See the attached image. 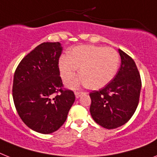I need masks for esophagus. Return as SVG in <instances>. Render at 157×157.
I'll return each mask as SVG.
<instances>
[{
    "mask_svg": "<svg viewBox=\"0 0 157 157\" xmlns=\"http://www.w3.org/2000/svg\"><path fill=\"white\" fill-rule=\"evenodd\" d=\"M84 93L83 92H81V91H75V97H76V99H78L80 96H81L82 94H83Z\"/></svg>",
    "mask_w": 157,
    "mask_h": 157,
    "instance_id": "obj_1",
    "label": "esophagus"
}]
</instances>
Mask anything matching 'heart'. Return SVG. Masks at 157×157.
I'll return each mask as SVG.
<instances>
[{
  "label": "heart",
  "instance_id": "1",
  "mask_svg": "<svg viewBox=\"0 0 157 157\" xmlns=\"http://www.w3.org/2000/svg\"><path fill=\"white\" fill-rule=\"evenodd\" d=\"M120 65V55L115 49L103 46H75L68 53V56L61 57L58 70L65 83L76 75L80 67L81 75L67 84L71 89L88 86L99 89L108 84L116 76Z\"/></svg>",
  "mask_w": 157,
  "mask_h": 157
}]
</instances>
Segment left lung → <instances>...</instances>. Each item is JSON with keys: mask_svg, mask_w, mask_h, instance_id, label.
<instances>
[{"mask_svg": "<svg viewBox=\"0 0 157 157\" xmlns=\"http://www.w3.org/2000/svg\"><path fill=\"white\" fill-rule=\"evenodd\" d=\"M121 66L113 79L90 93V112L94 122L107 129L122 126L130 120L139 103L141 79L134 60L119 50Z\"/></svg>", "mask_w": 157, "mask_h": 157, "instance_id": "obj_1", "label": "left lung"}]
</instances>
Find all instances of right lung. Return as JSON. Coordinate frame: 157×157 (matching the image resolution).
Masks as SVG:
<instances>
[{
    "instance_id": "add662e5",
    "label": "right lung",
    "mask_w": 157,
    "mask_h": 157,
    "mask_svg": "<svg viewBox=\"0 0 157 157\" xmlns=\"http://www.w3.org/2000/svg\"><path fill=\"white\" fill-rule=\"evenodd\" d=\"M59 42L40 44L21 61L13 76V98L18 115L30 129L50 134L65 123L75 100L63 90L58 70Z\"/></svg>"
}]
</instances>
